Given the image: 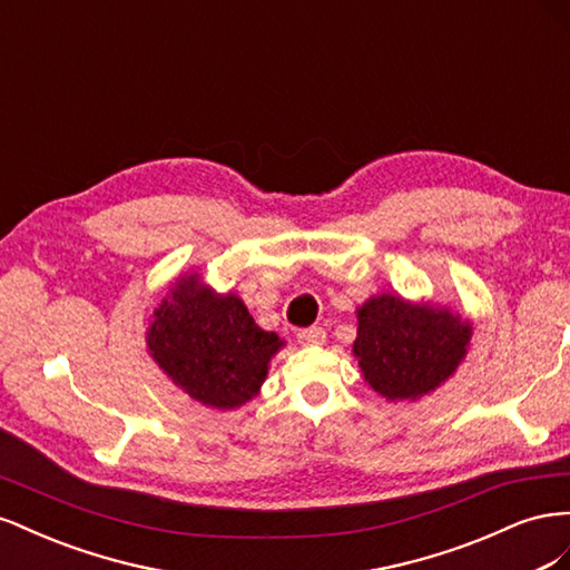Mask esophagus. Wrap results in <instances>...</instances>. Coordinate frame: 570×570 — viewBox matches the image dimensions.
<instances>
[{"label":"esophagus","instance_id":"34e87169","mask_svg":"<svg viewBox=\"0 0 570 570\" xmlns=\"http://www.w3.org/2000/svg\"><path fill=\"white\" fill-rule=\"evenodd\" d=\"M297 342L302 344V347H318V344L325 342V331L318 325L304 327V331L297 333Z\"/></svg>","mask_w":570,"mask_h":570}]
</instances>
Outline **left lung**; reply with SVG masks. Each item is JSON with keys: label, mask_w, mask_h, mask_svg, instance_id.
Listing matches in <instances>:
<instances>
[{"label": "left lung", "mask_w": 570, "mask_h": 570, "mask_svg": "<svg viewBox=\"0 0 570 570\" xmlns=\"http://www.w3.org/2000/svg\"><path fill=\"white\" fill-rule=\"evenodd\" d=\"M354 356L366 383L390 402H416L452 377L469 352L471 323L446 306L409 302L392 292L356 312Z\"/></svg>", "instance_id": "obj_1"}]
</instances>
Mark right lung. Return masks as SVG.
I'll return each instance as SVG.
<instances>
[{
	"instance_id": "obj_1",
	"label": "right lung",
	"mask_w": 570,
	"mask_h": 570,
	"mask_svg": "<svg viewBox=\"0 0 570 570\" xmlns=\"http://www.w3.org/2000/svg\"><path fill=\"white\" fill-rule=\"evenodd\" d=\"M283 340L262 331L233 292H216L185 273L154 312L147 352L195 402L237 409L262 390Z\"/></svg>"
}]
</instances>
